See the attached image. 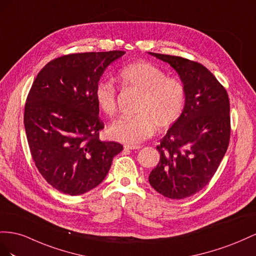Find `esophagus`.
<instances>
[{
    "label": "esophagus",
    "instance_id": "1",
    "mask_svg": "<svg viewBox=\"0 0 256 256\" xmlns=\"http://www.w3.org/2000/svg\"><path fill=\"white\" fill-rule=\"evenodd\" d=\"M140 148H142L140 144H135V146L124 144V149H128V150H136V149H140Z\"/></svg>",
    "mask_w": 256,
    "mask_h": 256
}]
</instances>
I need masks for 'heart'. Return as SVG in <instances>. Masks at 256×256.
I'll use <instances>...</instances> for the list:
<instances>
[{"label":"heart","instance_id":"obj_1","mask_svg":"<svg viewBox=\"0 0 256 256\" xmlns=\"http://www.w3.org/2000/svg\"><path fill=\"white\" fill-rule=\"evenodd\" d=\"M121 84L140 93L135 106L136 116H124L108 128L112 140L135 146L158 130L170 128L184 112L186 90L179 80L167 77L163 70L149 62L140 61L120 70ZM96 105L105 114L116 112V91L109 82H100L94 91Z\"/></svg>","mask_w":256,"mask_h":256}]
</instances>
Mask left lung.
<instances>
[{
	"label": "left lung",
	"mask_w": 256,
	"mask_h": 256,
	"mask_svg": "<svg viewBox=\"0 0 256 256\" xmlns=\"http://www.w3.org/2000/svg\"><path fill=\"white\" fill-rule=\"evenodd\" d=\"M149 54L168 63L186 90L184 112L156 146L160 160L149 182L165 197L182 200L208 184L228 150L230 100L225 88L200 63Z\"/></svg>",
	"instance_id": "left-lung-1"
}]
</instances>
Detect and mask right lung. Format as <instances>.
I'll return each mask as SVG.
<instances>
[{"instance_id":"obj_1","label":"right lung","mask_w":256,"mask_h":256,"mask_svg":"<svg viewBox=\"0 0 256 256\" xmlns=\"http://www.w3.org/2000/svg\"><path fill=\"white\" fill-rule=\"evenodd\" d=\"M124 54H66L50 61L36 76L24 106V128L35 166L50 186L76 196L103 181L123 150L100 140L104 123L94 91L110 63Z\"/></svg>"}]
</instances>
